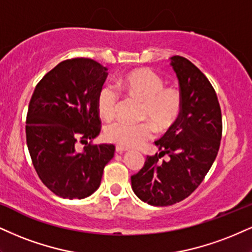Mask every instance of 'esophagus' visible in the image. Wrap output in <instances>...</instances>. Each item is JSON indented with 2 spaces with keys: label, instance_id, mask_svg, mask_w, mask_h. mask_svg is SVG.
<instances>
[{
  "label": "esophagus",
  "instance_id": "34e87169",
  "mask_svg": "<svg viewBox=\"0 0 252 252\" xmlns=\"http://www.w3.org/2000/svg\"><path fill=\"white\" fill-rule=\"evenodd\" d=\"M129 149H126V148L122 147V145H116V153L118 154H123L126 153V151H128Z\"/></svg>",
  "mask_w": 252,
  "mask_h": 252
}]
</instances>
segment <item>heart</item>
<instances>
[{"mask_svg": "<svg viewBox=\"0 0 252 252\" xmlns=\"http://www.w3.org/2000/svg\"><path fill=\"white\" fill-rule=\"evenodd\" d=\"M123 94L143 102V118L150 122L130 124L116 122L105 129L108 141L124 148H138L155 136L156 127L166 131L175 126L181 116L182 94L175 87H164V81L155 71L139 68L126 72L117 80ZM120 97L113 88L104 87L97 96V110L105 121L116 116Z\"/></svg>", "mask_w": 252, "mask_h": 252, "instance_id": "b5f03b06", "label": "heart"}]
</instances>
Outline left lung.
I'll return each instance as SVG.
<instances>
[{"label": "left lung", "mask_w": 252, "mask_h": 252, "mask_svg": "<svg viewBox=\"0 0 252 252\" xmlns=\"http://www.w3.org/2000/svg\"><path fill=\"white\" fill-rule=\"evenodd\" d=\"M182 94L181 116L155 142L159 154L148 156L131 176V188L141 201L166 207L183 201L197 189L216 159L222 138V113L205 75L189 60L170 57ZM171 159L159 163L158 157Z\"/></svg>", "instance_id": "1"}]
</instances>
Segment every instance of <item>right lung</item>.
<instances>
[{
  "instance_id": "1",
  "label": "right lung",
  "mask_w": 252,
  "mask_h": 252,
  "mask_svg": "<svg viewBox=\"0 0 252 252\" xmlns=\"http://www.w3.org/2000/svg\"><path fill=\"white\" fill-rule=\"evenodd\" d=\"M107 68L90 59L63 61L36 86L27 115V145L38 177L63 198H86L101 184L113 144H88L99 134L97 96ZM87 145L81 152L77 142Z\"/></svg>"
}]
</instances>
